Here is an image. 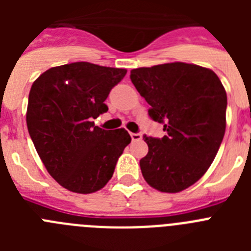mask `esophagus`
I'll list each match as a JSON object with an SVG mask.
<instances>
[{
    "label": "esophagus",
    "mask_w": 251,
    "mask_h": 251,
    "mask_svg": "<svg viewBox=\"0 0 251 251\" xmlns=\"http://www.w3.org/2000/svg\"><path fill=\"white\" fill-rule=\"evenodd\" d=\"M130 137H132V141H139L142 138L139 133H130Z\"/></svg>",
    "instance_id": "1"
}]
</instances>
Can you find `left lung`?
I'll return each instance as SVG.
<instances>
[{
    "mask_svg": "<svg viewBox=\"0 0 251 251\" xmlns=\"http://www.w3.org/2000/svg\"><path fill=\"white\" fill-rule=\"evenodd\" d=\"M130 80L163 123L166 136H145L147 156L139 161L151 187L175 194L197 182L211 166L226 128L227 97L211 69L168 63L133 69Z\"/></svg>",
    "mask_w": 251,
    "mask_h": 251,
    "instance_id": "obj_1",
    "label": "left lung"
}]
</instances>
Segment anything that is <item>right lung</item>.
Segmentation results:
<instances>
[{
    "mask_svg": "<svg viewBox=\"0 0 251 251\" xmlns=\"http://www.w3.org/2000/svg\"><path fill=\"white\" fill-rule=\"evenodd\" d=\"M126 74L79 61L49 69L31 86L28 133L50 176L69 191L103 188L132 141L124 128L105 130L93 122L108 110L104 101Z\"/></svg>",
    "mask_w": 251,
    "mask_h": 251,
    "instance_id": "right-lung-1",
    "label": "right lung"
}]
</instances>
